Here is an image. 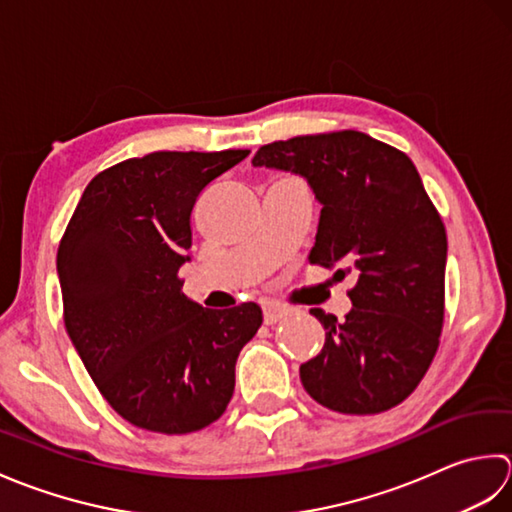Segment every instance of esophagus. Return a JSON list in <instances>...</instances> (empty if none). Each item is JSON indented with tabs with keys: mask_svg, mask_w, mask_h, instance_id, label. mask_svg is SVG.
I'll use <instances>...</instances> for the list:
<instances>
[{
	"mask_svg": "<svg viewBox=\"0 0 512 512\" xmlns=\"http://www.w3.org/2000/svg\"><path fill=\"white\" fill-rule=\"evenodd\" d=\"M287 316V311L283 307L278 305H271V302H265L263 305V320L265 325H276V322H280Z\"/></svg>",
	"mask_w": 512,
	"mask_h": 512,
	"instance_id": "34e87169",
	"label": "esophagus"
}]
</instances>
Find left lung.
Wrapping results in <instances>:
<instances>
[{"mask_svg": "<svg viewBox=\"0 0 512 512\" xmlns=\"http://www.w3.org/2000/svg\"><path fill=\"white\" fill-rule=\"evenodd\" d=\"M254 168L298 174L322 205L309 263L356 276L344 320L311 309L325 347L300 364L318 404L371 415L409 398L440 344L446 232L404 152L342 130L263 145Z\"/></svg>", "mask_w": 512, "mask_h": 512, "instance_id": "obj_1", "label": "left lung"}]
</instances>
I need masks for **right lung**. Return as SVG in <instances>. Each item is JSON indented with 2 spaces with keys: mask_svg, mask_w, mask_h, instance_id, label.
I'll use <instances>...</instances> for the list:
<instances>
[{
  "mask_svg": "<svg viewBox=\"0 0 512 512\" xmlns=\"http://www.w3.org/2000/svg\"><path fill=\"white\" fill-rule=\"evenodd\" d=\"M247 154L152 152L112 165L88 183L59 243L68 336L103 398L139 429L183 435L216 422L263 322L254 302L205 309L179 278L198 194Z\"/></svg>",
  "mask_w": 512,
  "mask_h": 512,
  "instance_id": "add662e5",
  "label": "right lung"
}]
</instances>
